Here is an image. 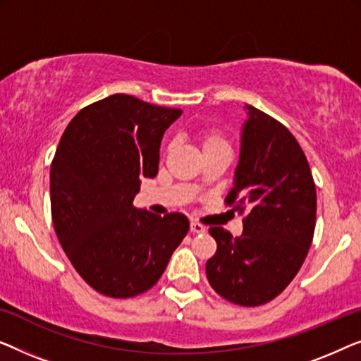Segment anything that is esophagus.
Here are the masks:
<instances>
[{"instance_id": "34e87169", "label": "esophagus", "mask_w": 361, "mask_h": 361, "mask_svg": "<svg viewBox=\"0 0 361 361\" xmlns=\"http://www.w3.org/2000/svg\"><path fill=\"white\" fill-rule=\"evenodd\" d=\"M190 229H191V232H195V233H204L206 232V227L200 224V222H196V221H191Z\"/></svg>"}]
</instances>
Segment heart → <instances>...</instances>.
Instances as JSON below:
<instances>
[{"instance_id":"1","label":"heart","mask_w":361,"mask_h":361,"mask_svg":"<svg viewBox=\"0 0 361 361\" xmlns=\"http://www.w3.org/2000/svg\"><path fill=\"white\" fill-rule=\"evenodd\" d=\"M221 145H227V144L219 134H216V132H209V134L204 135V144H202L204 149H211V147H221Z\"/></svg>"}]
</instances>
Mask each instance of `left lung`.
Instances as JSON below:
<instances>
[{"label":"left lung","mask_w":361,"mask_h":361,"mask_svg":"<svg viewBox=\"0 0 361 361\" xmlns=\"http://www.w3.org/2000/svg\"><path fill=\"white\" fill-rule=\"evenodd\" d=\"M240 129V154L227 204L250 207L233 237L211 227L217 252L206 263L212 289L238 306L275 299L301 268L316 227V186L298 140L250 104Z\"/></svg>","instance_id":"left-lung-1"}]
</instances>
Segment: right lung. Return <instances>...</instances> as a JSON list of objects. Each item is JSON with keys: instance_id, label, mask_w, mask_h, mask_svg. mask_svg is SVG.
I'll return each mask as SVG.
<instances>
[{"instance_id": "right-lung-1", "label": "right lung", "mask_w": 361, "mask_h": 361, "mask_svg": "<svg viewBox=\"0 0 361 361\" xmlns=\"http://www.w3.org/2000/svg\"><path fill=\"white\" fill-rule=\"evenodd\" d=\"M181 109L113 94L81 109L50 166L59 242L80 276L111 298L145 293L159 281L190 231L180 212L134 207L142 178L159 173L160 144Z\"/></svg>"}]
</instances>
